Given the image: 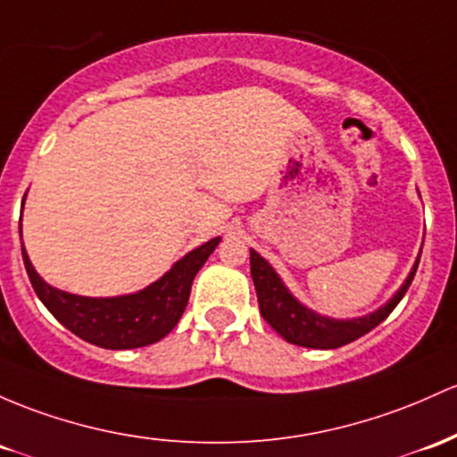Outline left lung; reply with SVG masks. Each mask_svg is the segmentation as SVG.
<instances>
[{"label": "left lung", "mask_w": 457, "mask_h": 457, "mask_svg": "<svg viewBox=\"0 0 457 457\" xmlns=\"http://www.w3.org/2000/svg\"><path fill=\"white\" fill-rule=\"evenodd\" d=\"M419 258H416L414 269L410 270L408 279L401 288L395 293V297L390 299L384 308L375 310L373 314L362 319H351V320H336L320 317V314L312 312L305 305H302L293 295L288 293V288L282 284V279L278 278L273 267L262 258L260 253H255L252 249V278L255 293H258V305L260 314L264 320L275 329L282 338L288 343L299 345V347H310V349H336L343 347V345L353 343L360 336L370 332L373 328H378L382 320L388 317L395 310L401 299H403L405 290L412 284L416 267H419Z\"/></svg>", "instance_id": "1"}]
</instances>
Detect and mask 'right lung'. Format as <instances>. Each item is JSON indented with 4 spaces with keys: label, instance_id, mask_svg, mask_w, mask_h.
Segmentation results:
<instances>
[{
    "label": "right lung",
    "instance_id": "obj_1",
    "mask_svg": "<svg viewBox=\"0 0 457 457\" xmlns=\"http://www.w3.org/2000/svg\"><path fill=\"white\" fill-rule=\"evenodd\" d=\"M217 245L219 238H212L187 253L169 273L140 293L108 299L79 297L45 284L29 262L23 245L21 253L34 293L64 328L97 347L137 349L158 343L178 325L188 303L195 275Z\"/></svg>",
    "mask_w": 457,
    "mask_h": 457
}]
</instances>
